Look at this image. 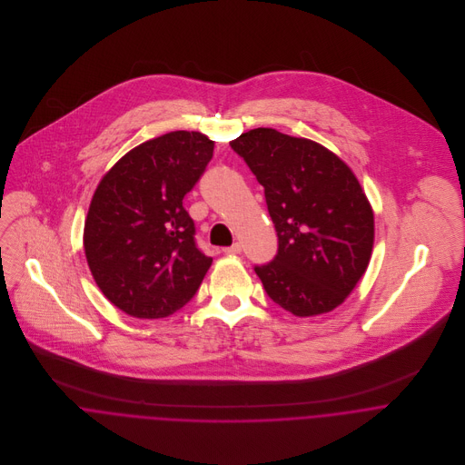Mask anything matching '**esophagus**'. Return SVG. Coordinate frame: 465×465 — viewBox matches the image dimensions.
I'll list each match as a JSON object with an SVG mask.
<instances>
[{"instance_id":"esophagus-1","label":"esophagus","mask_w":465,"mask_h":465,"mask_svg":"<svg viewBox=\"0 0 465 465\" xmlns=\"http://www.w3.org/2000/svg\"><path fill=\"white\" fill-rule=\"evenodd\" d=\"M223 252H225L227 256H236V254H240V252H242V245H240V243H232L231 247L223 249Z\"/></svg>"}]
</instances>
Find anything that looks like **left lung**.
<instances>
[{
	"instance_id": "left-lung-1",
	"label": "left lung",
	"mask_w": 465,
	"mask_h": 465,
	"mask_svg": "<svg viewBox=\"0 0 465 465\" xmlns=\"http://www.w3.org/2000/svg\"><path fill=\"white\" fill-rule=\"evenodd\" d=\"M265 188L277 254L254 270L266 295L297 317L340 306L365 273L374 214L351 168L322 144L254 129L231 141Z\"/></svg>"
}]
</instances>
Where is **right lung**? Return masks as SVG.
Instances as JSON below:
<instances>
[{
	"mask_svg": "<svg viewBox=\"0 0 465 465\" xmlns=\"http://www.w3.org/2000/svg\"><path fill=\"white\" fill-rule=\"evenodd\" d=\"M203 134L175 131L125 153L100 181L84 227V251L102 293L137 319L186 306L213 263L183 205L213 157Z\"/></svg>",
	"mask_w": 465,
	"mask_h": 465,
	"instance_id": "right-lung-1",
	"label": "right lung"
}]
</instances>
